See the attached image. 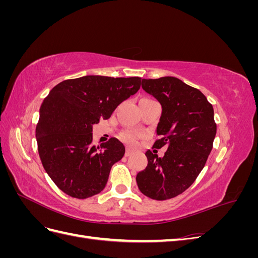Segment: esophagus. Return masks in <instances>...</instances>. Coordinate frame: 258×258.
<instances>
[{
    "label": "esophagus",
    "instance_id": "obj_1",
    "mask_svg": "<svg viewBox=\"0 0 258 258\" xmlns=\"http://www.w3.org/2000/svg\"><path fill=\"white\" fill-rule=\"evenodd\" d=\"M131 154H132V151L129 150V148H127L126 152H124V156H126V157H128V156H130Z\"/></svg>",
    "mask_w": 258,
    "mask_h": 258
}]
</instances>
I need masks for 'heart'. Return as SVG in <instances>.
<instances>
[{"label":"heart","instance_id":"b5f03b06","mask_svg":"<svg viewBox=\"0 0 258 258\" xmlns=\"http://www.w3.org/2000/svg\"><path fill=\"white\" fill-rule=\"evenodd\" d=\"M140 138V135L136 131H132V130H126L123 131L120 134V140L122 142H124L128 145L134 146L137 144L138 140Z\"/></svg>","mask_w":258,"mask_h":258}]
</instances>
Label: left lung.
I'll return each instance as SVG.
<instances>
[{
  "label": "left lung",
  "instance_id": "8db88e82",
  "mask_svg": "<svg viewBox=\"0 0 258 258\" xmlns=\"http://www.w3.org/2000/svg\"><path fill=\"white\" fill-rule=\"evenodd\" d=\"M142 88L161 104L153 148L166 146L167 152L162 158L145 153L147 167L137 183L146 197L167 200L185 191L204 169L216 135L214 111L204 93L176 77L142 80Z\"/></svg>",
  "mask_w": 258,
  "mask_h": 258
}]
</instances>
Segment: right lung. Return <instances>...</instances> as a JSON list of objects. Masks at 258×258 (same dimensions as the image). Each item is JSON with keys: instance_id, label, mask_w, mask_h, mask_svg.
Segmentation results:
<instances>
[{"instance_id": "add662e5", "label": "right lung", "mask_w": 258, "mask_h": 258, "mask_svg": "<svg viewBox=\"0 0 258 258\" xmlns=\"http://www.w3.org/2000/svg\"><path fill=\"white\" fill-rule=\"evenodd\" d=\"M140 87V77L87 75L59 83L44 99L35 130L38 155L62 191L86 199L103 190L124 146L115 138L95 146L92 126Z\"/></svg>"}]
</instances>
